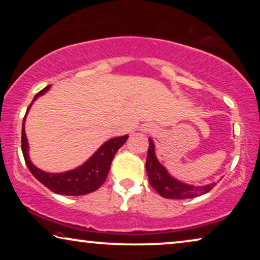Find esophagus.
Returning a JSON list of instances; mask_svg holds the SVG:
<instances>
[{
	"label": "esophagus",
	"mask_w": 260,
	"mask_h": 260,
	"mask_svg": "<svg viewBox=\"0 0 260 260\" xmlns=\"http://www.w3.org/2000/svg\"><path fill=\"white\" fill-rule=\"evenodd\" d=\"M141 130L144 131V133H154V131H156V126L154 124H143Z\"/></svg>",
	"instance_id": "34e87169"
}]
</instances>
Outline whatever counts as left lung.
<instances>
[{"label": "left lung", "instance_id": "left-lung-1", "mask_svg": "<svg viewBox=\"0 0 260 260\" xmlns=\"http://www.w3.org/2000/svg\"><path fill=\"white\" fill-rule=\"evenodd\" d=\"M145 169H147L149 182H150L151 187L161 197L166 199H193L211 191L216 184L211 183L204 187H194L173 179L167 173L165 167L156 158L154 143H152L151 140H149V149L147 155V162H145Z\"/></svg>", "mask_w": 260, "mask_h": 260}]
</instances>
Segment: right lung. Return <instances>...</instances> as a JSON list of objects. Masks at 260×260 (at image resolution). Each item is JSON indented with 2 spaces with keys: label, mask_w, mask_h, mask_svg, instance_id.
<instances>
[{
  "label": "right lung",
  "mask_w": 260,
  "mask_h": 260,
  "mask_svg": "<svg viewBox=\"0 0 260 260\" xmlns=\"http://www.w3.org/2000/svg\"><path fill=\"white\" fill-rule=\"evenodd\" d=\"M48 88L49 85L37 93L33 101H35L39 95L44 94L46 91H48ZM29 108L30 105L28 106V110H29ZM24 118H26V116H24ZM23 125L24 119L22 124V136H21V149H22V154L28 169L30 170L35 179L40 181L49 190L61 195H84L97 190L105 182L106 177H108L110 168H111V162L115 157L116 152L125 143L127 137H129L125 135V136L116 137L108 141L99 148V150L86 163H84L79 168L62 174H49L38 169L29 161L27 150V137L26 134H24Z\"/></svg>",
  "instance_id": "obj_1"
}]
</instances>
